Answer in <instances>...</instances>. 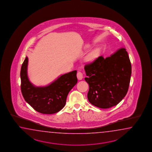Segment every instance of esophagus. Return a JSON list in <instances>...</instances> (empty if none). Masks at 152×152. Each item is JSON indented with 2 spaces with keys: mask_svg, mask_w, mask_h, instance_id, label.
Here are the masks:
<instances>
[{
  "mask_svg": "<svg viewBox=\"0 0 152 152\" xmlns=\"http://www.w3.org/2000/svg\"><path fill=\"white\" fill-rule=\"evenodd\" d=\"M77 75L78 80H81V79H83V73L80 71L77 72Z\"/></svg>",
  "mask_w": 152,
  "mask_h": 152,
  "instance_id": "obj_1",
  "label": "esophagus"
}]
</instances>
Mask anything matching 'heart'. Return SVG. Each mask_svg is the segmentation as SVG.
Listing matches in <instances>:
<instances>
[{
  "instance_id": "obj_1",
  "label": "heart",
  "mask_w": 152,
  "mask_h": 152,
  "mask_svg": "<svg viewBox=\"0 0 152 152\" xmlns=\"http://www.w3.org/2000/svg\"><path fill=\"white\" fill-rule=\"evenodd\" d=\"M94 56H95L94 53H91V54L88 55V56L87 57V59H88V60H92V59L94 58Z\"/></svg>"
}]
</instances>
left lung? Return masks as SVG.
<instances>
[{
  "label": "left lung",
  "instance_id": "obj_1",
  "mask_svg": "<svg viewBox=\"0 0 152 152\" xmlns=\"http://www.w3.org/2000/svg\"><path fill=\"white\" fill-rule=\"evenodd\" d=\"M88 84V100L95 107L107 109L126 96L129 88L132 65L126 49H118L109 57L99 56L84 67Z\"/></svg>",
  "mask_w": 152,
  "mask_h": 152
}]
</instances>
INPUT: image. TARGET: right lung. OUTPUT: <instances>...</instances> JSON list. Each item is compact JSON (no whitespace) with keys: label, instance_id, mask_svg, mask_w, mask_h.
<instances>
[{"label":"right lung","instance_id":"add662e5","mask_svg":"<svg viewBox=\"0 0 152 152\" xmlns=\"http://www.w3.org/2000/svg\"><path fill=\"white\" fill-rule=\"evenodd\" d=\"M28 58L26 57L20 70L21 91L26 102L37 112L43 114L58 113L65 107L68 93L77 83V71L62 75L46 86L36 87L27 75Z\"/></svg>","mask_w":152,"mask_h":152}]
</instances>
